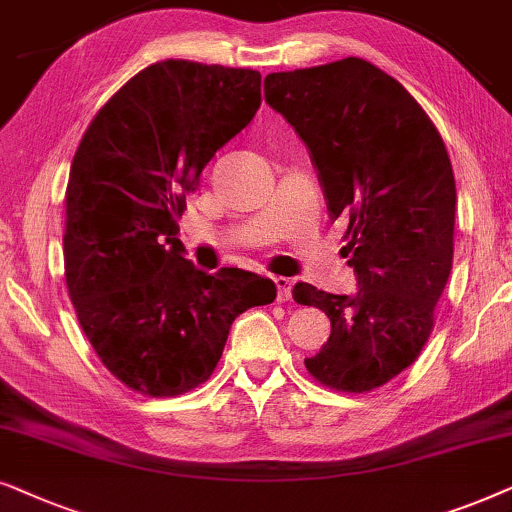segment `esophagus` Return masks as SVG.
Masks as SVG:
<instances>
[{"mask_svg":"<svg viewBox=\"0 0 512 512\" xmlns=\"http://www.w3.org/2000/svg\"><path fill=\"white\" fill-rule=\"evenodd\" d=\"M274 283H276V290H278V295H276L278 302H288V299L292 297V281H290V278L276 276Z\"/></svg>","mask_w":512,"mask_h":512,"instance_id":"obj_1","label":"esophagus"}]
</instances>
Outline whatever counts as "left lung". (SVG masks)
I'll return each mask as SVG.
<instances>
[{"label": "left lung", "instance_id": "8db88e82", "mask_svg": "<svg viewBox=\"0 0 512 512\" xmlns=\"http://www.w3.org/2000/svg\"><path fill=\"white\" fill-rule=\"evenodd\" d=\"M264 100L295 128L318 170L356 295L292 290L332 323L306 358L318 384L367 393L410 367L431 337L454 257L456 185L447 147L417 100L363 58L274 72Z\"/></svg>", "mask_w": 512, "mask_h": 512}]
</instances>
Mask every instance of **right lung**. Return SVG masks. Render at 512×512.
<instances>
[{
    "mask_svg": "<svg viewBox=\"0 0 512 512\" xmlns=\"http://www.w3.org/2000/svg\"><path fill=\"white\" fill-rule=\"evenodd\" d=\"M262 74L161 60L88 124L65 192V281L102 365L131 391L173 398L210 379L229 327L276 285L243 269L203 274L177 231L206 163L262 102Z\"/></svg>",
    "mask_w": 512,
    "mask_h": 512,
    "instance_id": "obj_1",
    "label": "right lung"
}]
</instances>
